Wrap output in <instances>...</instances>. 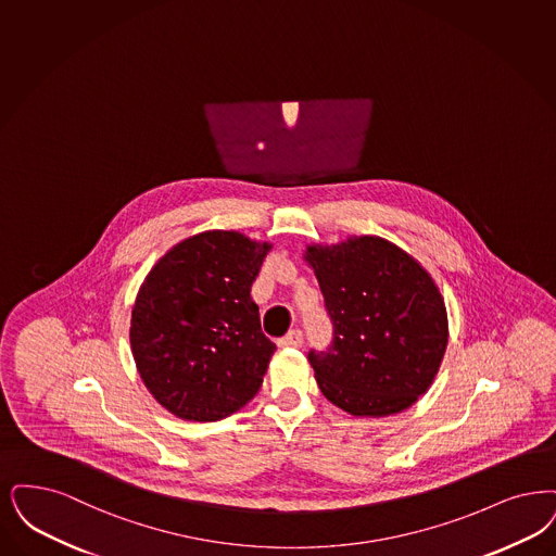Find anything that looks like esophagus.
Returning a JSON list of instances; mask_svg holds the SVG:
<instances>
[{"mask_svg": "<svg viewBox=\"0 0 556 556\" xmlns=\"http://www.w3.org/2000/svg\"><path fill=\"white\" fill-rule=\"evenodd\" d=\"M281 348H302L304 345V333L300 329L289 331L283 339H279Z\"/></svg>", "mask_w": 556, "mask_h": 556, "instance_id": "esophagus-1", "label": "esophagus"}]
</instances>
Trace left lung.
I'll return each mask as SVG.
<instances>
[{
	"label": "left lung",
	"mask_w": 556,
	"mask_h": 556,
	"mask_svg": "<svg viewBox=\"0 0 556 556\" xmlns=\"http://www.w3.org/2000/svg\"><path fill=\"white\" fill-rule=\"evenodd\" d=\"M306 261L333 325L329 348L308 352L323 395L354 416L407 409L432 384L446 350V311L430 275L370 236L311 245Z\"/></svg>",
	"instance_id": "left-lung-1"
}]
</instances>
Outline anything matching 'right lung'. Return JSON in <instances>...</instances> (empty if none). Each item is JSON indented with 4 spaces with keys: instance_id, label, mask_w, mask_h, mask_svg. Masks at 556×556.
<instances>
[{
    "instance_id": "obj_1",
    "label": "right lung",
    "mask_w": 556,
    "mask_h": 556,
    "mask_svg": "<svg viewBox=\"0 0 556 556\" xmlns=\"http://www.w3.org/2000/svg\"><path fill=\"white\" fill-rule=\"evenodd\" d=\"M268 250L236 231H206L147 275L132 308L134 359L178 418L215 422L258 393L277 345L250 291Z\"/></svg>"
}]
</instances>
